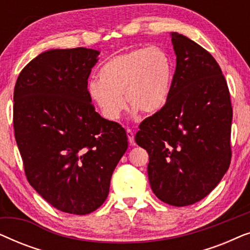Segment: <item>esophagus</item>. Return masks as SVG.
Returning a JSON list of instances; mask_svg holds the SVG:
<instances>
[{
  "instance_id": "esophagus-1",
  "label": "esophagus",
  "mask_w": 250,
  "mask_h": 250,
  "mask_svg": "<svg viewBox=\"0 0 250 250\" xmlns=\"http://www.w3.org/2000/svg\"><path fill=\"white\" fill-rule=\"evenodd\" d=\"M126 134H127V138H128V142L131 143L132 146H134L135 145V142H134V132L132 131V129H129V128H127L126 129Z\"/></svg>"
}]
</instances>
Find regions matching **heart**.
<instances>
[{"label":"heart","instance_id":"heart-1","mask_svg":"<svg viewBox=\"0 0 250 250\" xmlns=\"http://www.w3.org/2000/svg\"><path fill=\"white\" fill-rule=\"evenodd\" d=\"M100 80L87 83V94L108 121H117L126 107L155 114L165 107L172 92L174 62L158 46L139 47L116 56L101 68Z\"/></svg>","mask_w":250,"mask_h":250}]
</instances>
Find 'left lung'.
I'll use <instances>...</instances> for the list:
<instances>
[{
  "mask_svg": "<svg viewBox=\"0 0 250 250\" xmlns=\"http://www.w3.org/2000/svg\"><path fill=\"white\" fill-rule=\"evenodd\" d=\"M176 56L165 107L140 124L135 142L149 155L157 198L189 206L214 190L231 163L232 107L227 81L204 47L172 32Z\"/></svg>",
  "mask_w": 250,
  "mask_h": 250,
  "instance_id": "left-lung-1",
  "label": "left lung"
}]
</instances>
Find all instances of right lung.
<instances>
[{"mask_svg":"<svg viewBox=\"0 0 250 250\" xmlns=\"http://www.w3.org/2000/svg\"><path fill=\"white\" fill-rule=\"evenodd\" d=\"M100 52L52 49L20 73L13 127L27 180L64 213L90 214L107 199L114 169L127 150L125 129L102 118L87 94Z\"/></svg>","mask_w":250,"mask_h":250,"instance_id":"add662e5","label":"right lung"}]
</instances>
